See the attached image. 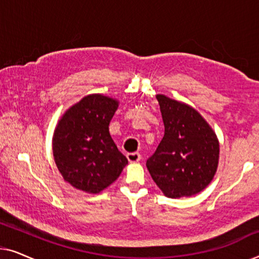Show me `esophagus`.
Instances as JSON below:
<instances>
[{
  "instance_id": "obj_1",
  "label": "esophagus",
  "mask_w": 259,
  "mask_h": 259,
  "mask_svg": "<svg viewBox=\"0 0 259 259\" xmlns=\"http://www.w3.org/2000/svg\"><path fill=\"white\" fill-rule=\"evenodd\" d=\"M127 159H128L130 162H138L141 159V155L138 152H133V153L127 154Z\"/></svg>"
}]
</instances>
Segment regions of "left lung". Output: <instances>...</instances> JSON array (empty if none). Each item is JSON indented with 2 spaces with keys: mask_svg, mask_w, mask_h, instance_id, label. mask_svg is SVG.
<instances>
[{
  "mask_svg": "<svg viewBox=\"0 0 259 259\" xmlns=\"http://www.w3.org/2000/svg\"><path fill=\"white\" fill-rule=\"evenodd\" d=\"M165 134L146 162L152 179L168 198L191 197L212 182L219 162L217 134L185 102L158 94Z\"/></svg>",
  "mask_w": 259,
  "mask_h": 259,
  "instance_id": "obj_1",
  "label": "left lung"
}]
</instances>
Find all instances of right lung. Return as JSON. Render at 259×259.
I'll return each instance as SVG.
<instances>
[{
  "label": "right lung",
  "instance_id": "add662e5",
  "mask_svg": "<svg viewBox=\"0 0 259 259\" xmlns=\"http://www.w3.org/2000/svg\"><path fill=\"white\" fill-rule=\"evenodd\" d=\"M119 101L90 94L67 109L53 136V157L65 179L77 190L99 193L114 183L128 160L109 134Z\"/></svg>",
  "mask_w": 259,
  "mask_h": 259
}]
</instances>
